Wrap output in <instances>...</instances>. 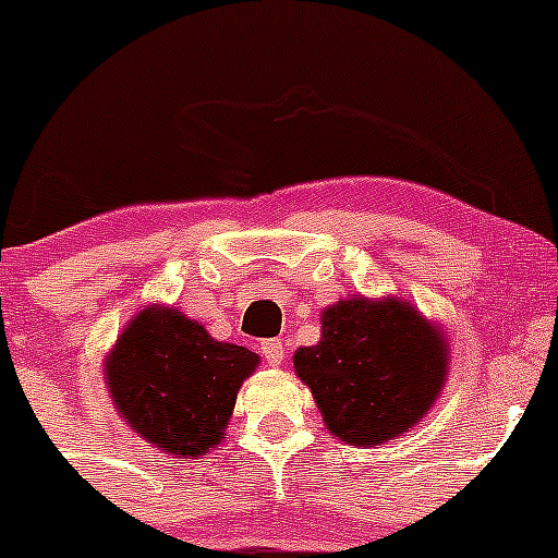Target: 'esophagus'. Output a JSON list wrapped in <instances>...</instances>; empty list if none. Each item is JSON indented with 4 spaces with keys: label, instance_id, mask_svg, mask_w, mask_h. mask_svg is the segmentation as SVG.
I'll use <instances>...</instances> for the list:
<instances>
[{
    "label": "esophagus",
    "instance_id": "34e87169",
    "mask_svg": "<svg viewBox=\"0 0 558 558\" xmlns=\"http://www.w3.org/2000/svg\"><path fill=\"white\" fill-rule=\"evenodd\" d=\"M262 356H264V362L269 364V367H278V364L286 359L283 342H280V340H264L262 342Z\"/></svg>",
    "mask_w": 558,
    "mask_h": 558
}]
</instances>
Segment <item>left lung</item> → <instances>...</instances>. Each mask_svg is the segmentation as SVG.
Masks as SVG:
<instances>
[{
    "mask_svg": "<svg viewBox=\"0 0 558 558\" xmlns=\"http://www.w3.org/2000/svg\"><path fill=\"white\" fill-rule=\"evenodd\" d=\"M320 342L294 353V369L313 391L331 435L348 446L397 440L446 384V340L399 300L364 296L320 315Z\"/></svg>",
    "mask_w": 558,
    "mask_h": 558,
    "instance_id": "8db88e82",
    "label": "left lung"
}]
</instances>
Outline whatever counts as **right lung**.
<instances>
[{
	"label": "right lung",
	"mask_w": 558,
	"mask_h": 558,
	"mask_svg": "<svg viewBox=\"0 0 558 558\" xmlns=\"http://www.w3.org/2000/svg\"><path fill=\"white\" fill-rule=\"evenodd\" d=\"M258 356L218 342L183 313L148 307L123 329L107 359V386L123 418L172 456L218 446L240 386Z\"/></svg>",
	"instance_id": "obj_1"
}]
</instances>
